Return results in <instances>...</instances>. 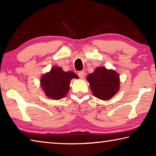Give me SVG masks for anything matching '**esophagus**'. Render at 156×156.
<instances>
[{
  "mask_svg": "<svg viewBox=\"0 0 156 156\" xmlns=\"http://www.w3.org/2000/svg\"><path fill=\"white\" fill-rule=\"evenodd\" d=\"M78 75L79 77H80V78L83 79V78H84V76H85V72H83V71H82V72H78Z\"/></svg>",
  "mask_w": 156,
  "mask_h": 156,
  "instance_id": "1",
  "label": "esophagus"
}]
</instances>
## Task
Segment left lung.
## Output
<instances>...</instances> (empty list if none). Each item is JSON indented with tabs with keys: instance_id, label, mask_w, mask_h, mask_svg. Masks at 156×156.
Segmentation results:
<instances>
[{
	"instance_id": "1",
	"label": "left lung",
	"mask_w": 156,
	"mask_h": 156,
	"mask_svg": "<svg viewBox=\"0 0 156 156\" xmlns=\"http://www.w3.org/2000/svg\"><path fill=\"white\" fill-rule=\"evenodd\" d=\"M87 80L94 96L102 100H109L120 89L118 73L104 67H97L93 73L87 75Z\"/></svg>"
}]
</instances>
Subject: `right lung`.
Wrapping results in <instances>:
<instances>
[{"instance_id": "1", "label": "right lung", "mask_w": 156, "mask_h": 156, "mask_svg": "<svg viewBox=\"0 0 156 156\" xmlns=\"http://www.w3.org/2000/svg\"><path fill=\"white\" fill-rule=\"evenodd\" d=\"M73 78H78V76L72 72H64L61 67L55 66L42 76L41 86L49 98L60 100L69 91V84Z\"/></svg>"}]
</instances>
